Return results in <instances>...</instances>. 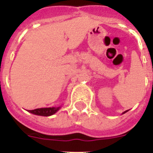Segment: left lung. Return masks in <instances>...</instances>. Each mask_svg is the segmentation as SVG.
<instances>
[{
	"label": "left lung",
	"mask_w": 153,
	"mask_h": 153,
	"mask_svg": "<svg viewBox=\"0 0 153 153\" xmlns=\"http://www.w3.org/2000/svg\"><path fill=\"white\" fill-rule=\"evenodd\" d=\"M126 112H128V110H127V111H125V112H123V114H125V113H126Z\"/></svg>",
	"instance_id": "1"
}]
</instances>
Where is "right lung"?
Segmentation results:
<instances>
[{
	"label": "right lung",
	"instance_id": "obj_1",
	"mask_svg": "<svg viewBox=\"0 0 153 153\" xmlns=\"http://www.w3.org/2000/svg\"><path fill=\"white\" fill-rule=\"evenodd\" d=\"M59 108H60V106L53 107V108H36L34 110H29V112L36 115L47 117V116H51L54 114Z\"/></svg>",
	"mask_w": 153,
	"mask_h": 153
}]
</instances>
